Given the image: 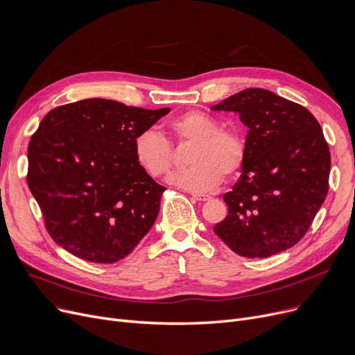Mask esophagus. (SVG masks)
I'll return each instance as SVG.
<instances>
[{
	"label": "esophagus",
	"mask_w": 355,
	"mask_h": 355,
	"mask_svg": "<svg viewBox=\"0 0 355 355\" xmlns=\"http://www.w3.org/2000/svg\"><path fill=\"white\" fill-rule=\"evenodd\" d=\"M193 198H196L197 201H209L211 198L210 194H200V193H193L191 194Z\"/></svg>",
	"instance_id": "esophagus-1"
}]
</instances>
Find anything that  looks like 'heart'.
Masks as SVG:
<instances>
[{"mask_svg":"<svg viewBox=\"0 0 355 355\" xmlns=\"http://www.w3.org/2000/svg\"><path fill=\"white\" fill-rule=\"evenodd\" d=\"M178 141H191L194 146L187 170L168 177V182L191 193H206L226 177L234 175L245 161V141L233 129H220L218 122L200 110L185 112L168 125ZM137 164L154 178L165 175L173 164L171 145L154 129H145L134 141Z\"/></svg>","mask_w":355,"mask_h":355,"instance_id":"1","label":"heart"}]
</instances>
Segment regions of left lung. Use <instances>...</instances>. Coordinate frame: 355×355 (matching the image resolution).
I'll use <instances>...</instances> for the list:
<instances>
[{
	"mask_svg": "<svg viewBox=\"0 0 355 355\" xmlns=\"http://www.w3.org/2000/svg\"><path fill=\"white\" fill-rule=\"evenodd\" d=\"M211 109L234 112L249 128L240 178L223 197L229 214L214 233L245 257L291 249L328 193L331 155L321 125L306 107L260 87Z\"/></svg>",
	"mask_w": 355,
	"mask_h": 355,
	"instance_id": "1",
	"label": "left lung"
}]
</instances>
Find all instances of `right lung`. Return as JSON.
I'll list each match as a JSON object with an SVG mask.
<instances>
[{
	"label": "right lung",
	"instance_id": "1",
	"mask_svg": "<svg viewBox=\"0 0 355 355\" xmlns=\"http://www.w3.org/2000/svg\"><path fill=\"white\" fill-rule=\"evenodd\" d=\"M170 107L107 99L54 107L28 144V189L51 239L93 263H115L153 227L165 187L137 164L134 141Z\"/></svg>",
	"mask_w": 355,
	"mask_h": 355
}]
</instances>
